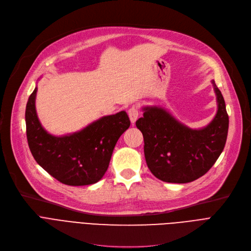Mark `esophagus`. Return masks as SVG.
<instances>
[{"label": "esophagus", "instance_id": "1", "mask_svg": "<svg viewBox=\"0 0 251 251\" xmlns=\"http://www.w3.org/2000/svg\"><path fill=\"white\" fill-rule=\"evenodd\" d=\"M128 115H129V118H130V121L132 124H134L137 120V118L139 116V112H138V109L137 107H132L130 108L129 111H128Z\"/></svg>", "mask_w": 251, "mask_h": 251}]
</instances>
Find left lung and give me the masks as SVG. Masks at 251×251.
Segmentation results:
<instances>
[{
    "label": "left lung",
    "instance_id": "obj_1",
    "mask_svg": "<svg viewBox=\"0 0 251 251\" xmlns=\"http://www.w3.org/2000/svg\"><path fill=\"white\" fill-rule=\"evenodd\" d=\"M218 110L205 127L192 129L169 111L143 107L136 121L144 139V156L151 172L164 182L188 183L203 176L225 148L229 117L222 92L212 80Z\"/></svg>",
    "mask_w": 251,
    "mask_h": 251
}]
</instances>
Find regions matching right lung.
<instances>
[{
    "label": "right lung",
    "instance_id": "1",
    "mask_svg": "<svg viewBox=\"0 0 251 251\" xmlns=\"http://www.w3.org/2000/svg\"><path fill=\"white\" fill-rule=\"evenodd\" d=\"M37 87L25 110L26 135L36 163L66 185L83 186L107 172L116 143L130 126L127 113L103 116L77 132L56 136L43 127L36 114Z\"/></svg>",
    "mask_w": 251,
    "mask_h": 251
}]
</instances>
